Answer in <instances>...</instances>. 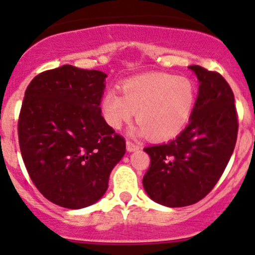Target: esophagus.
<instances>
[{
	"instance_id": "34e87169",
	"label": "esophagus",
	"mask_w": 255,
	"mask_h": 255,
	"mask_svg": "<svg viewBox=\"0 0 255 255\" xmlns=\"http://www.w3.org/2000/svg\"><path fill=\"white\" fill-rule=\"evenodd\" d=\"M126 145H127V150L128 151H135V150H138V149H139V146H138L137 144L130 142V140H127V142H126Z\"/></svg>"
}]
</instances>
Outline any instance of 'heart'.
Segmentation results:
<instances>
[{"instance_id":"heart-1","label":"heart","mask_w":255,"mask_h":255,"mask_svg":"<svg viewBox=\"0 0 255 255\" xmlns=\"http://www.w3.org/2000/svg\"><path fill=\"white\" fill-rule=\"evenodd\" d=\"M122 96L109 91L102 99V113L110 127L120 129L133 113L139 127L135 130L153 140L179 134L194 112L196 89L186 76L153 74L129 79L120 86Z\"/></svg>"}]
</instances>
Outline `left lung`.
Returning a JSON list of instances; mask_svg holds the SVG:
<instances>
[{
  "instance_id": "left-lung-1",
  "label": "left lung",
  "mask_w": 255,
  "mask_h": 255,
  "mask_svg": "<svg viewBox=\"0 0 255 255\" xmlns=\"http://www.w3.org/2000/svg\"><path fill=\"white\" fill-rule=\"evenodd\" d=\"M189 68L200 81L189 125L169 143L144 148L150 156L144 190L153 201L168 207L204 199L225 171L237 142V111L228 82L202 66Z\"/></svg>"
}]
</instances>
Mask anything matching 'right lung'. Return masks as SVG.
Masks as SVG:
<instances>
[{"label": "right lung", "mask_w": 255, "mask_h": 255, "mask_svg": "<svg viewBox=\"0 0 255 255\" xmlns=\"http://www.w3.org/2000/svg\"><path fill=\"white\" fill-rule=\"evenodd\" d=\"M107 75L63 65L28 85L18 120V139L28 174L58 206L79 210L99 201L126 140L101 115Z\"/></svg>", "instance_id": "obj_1"}]
</instances>
